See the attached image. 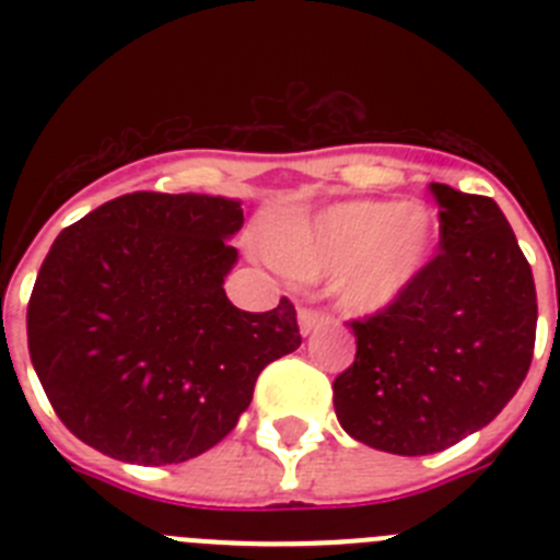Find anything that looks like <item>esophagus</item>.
<instances>
[{
	"instance_id": "34e87169",
	"label": "esophagus",
	"mask_w": 560,
	"mask_h": 560,
	"mask_svg": "<svg viewBox=\"0 0 560 560\" xmlns=\"http://www.w3.org/2000/svg\"><path fill=\"white\" fill-rule=\"evenodd\" d=\"M296 323H300V334L311 336L316 328L328 325L330 319H328V316H323V314H316V311H311V308H300V314H296Z\"/></svg>"
}]
</instances>
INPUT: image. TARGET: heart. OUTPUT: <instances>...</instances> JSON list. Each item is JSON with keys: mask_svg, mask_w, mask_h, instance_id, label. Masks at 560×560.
Segmentation results:
<instances>
[{"mask_svg": "<svg viewBox=\"0 0 560 560\" xmlns=\"http://www.w3.org/2000/svg\"><path fill=\"white\" fill-rule=\"evenodd\" d=\"M438 237V215L420 201L355 199L275 221L264 246L289 277H330L348 314L375 316L398 305L418 283Z\"/></svg>", "mask_w": 560, "mask_h": 560, "instance_id": "obj_1", "label": "heart"}]
</instances>
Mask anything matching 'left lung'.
Returning <instances> with one entry per match:
<instances>
[{
    "label": "left lung",
    "mask_w": 560,
    "mask_h": 560,
    "mask_svg": "<svg viewBox=\"0 0 560 560\" xmlns=\"http://www.w3.org/2000/svg\"><path fill=\"white\" fill-rule=\"evenodd\" d=\"M440 255L398 305L353 323L355 361L334 381L341 429L420 457L488 427L522 387L536 345V285L499 205L429 185Z\"/></svg>",
    "instance_id": "left-lung-1"
}]
</instances>
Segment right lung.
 <instances>
[{
	"mask_svg": "<svg viewBox=\"0 0 560 560\" xmlns=\"http://www.w3.org/2000/svg\"><path fill=\"white\" fill-rule=\"evenodd\" d=\"M241 201L128 192L67 226L27 308L30 359L63 427L114 459L171 465L235 429L269 361L300 348L289 300H226Z\"/></svg>",
	"mask_w": 560,
	"mask_h": 560,
	"instance_id": "add662e5",
	"label": "right lung"
}]
</instances>
